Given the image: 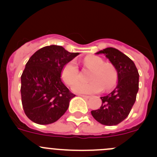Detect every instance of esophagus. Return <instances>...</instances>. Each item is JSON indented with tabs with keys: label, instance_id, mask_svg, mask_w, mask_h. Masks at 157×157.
Segmentation results:
<instances>
[{
	"label": "esophagus",
	"instance_id": "34e87169",
	"mask_svg": "<svg viewBox=\"0 0 157 157\" xmlns=\"http://www.w3.org/2000/svg\"><path fill=\"white\" fill-rule=\"evenodd\" d=\"M80 97H82V98H86V99H88V98H90V96H87V95H83V94H79Z\"/></svg>",
	"mask_w": 157,
	"mask_h": 157
}]
</instances>
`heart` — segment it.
I'll use <instances>...</instances> for the list:
<instances>
[{
  "mask_svg": "<svg viewBox=\"0 0 157 157\" xmlns=\"http://www.w3.org/2000/svg\"><path fill=\"white\" fill-rule=\"evenodd\" d=\"M84 65L92 71L89 75L90 82L78 81L79 77L78 67L75 60L68 62L62 70V78L65 82L72 87L73 91L79 94H96L101 92L104 88L110 90L114 86L117 80L116 72L111 65L105 64L101 58L96 56H89L83 60Z\"/></svg>",
  "mask_w": 157,
  "mask_h": 157,
  "instance_id": "obj_1",
  "label": "heart"
}]
</instances>
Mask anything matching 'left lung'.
Masks as SVG:
<instances>
[{"mask_svg":"<svg viewBox=\"0 0 157 157\" xmlns=\"http://www.w3.org/2000/svg\"><path fill=\"white\" fill-rule=\"evenodd\" d=\"M105 54L117 71L118 82L115 90L101 97L99 109L91 111L93 117L106 126L117 125L128 116L136 101L139 74L134 62L115 48H106L96 54Z\"/></svg>","mask_w":157,"mask_h":157,"instance_id":"1","label":"left lung"}]
</instances>
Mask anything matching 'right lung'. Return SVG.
<instances>
[{"label": "right lung", "instance_id": "right-lung-1", "mask_svg": "<svg viewBox=\"0 0 157 157\" xmlns=\"http://www.w3.org/2000/svg\"><path fill=\"white\" fill-rule=\"evenodd\" d=\"M52 45L34 52L21 75L22 105L34 123L46 125L57 121L69 107L75 94L61 81L63 67L78 55Z\"/></svg>", "mask_w": 157, "mask_h": 157}]
</instances>
